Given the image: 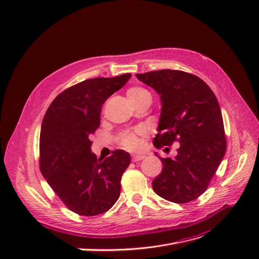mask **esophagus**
<instances>
[{"label":"esophagus","mask_w":259,"mask_h":259,"mask_svg":"<svg viewBox=\"0 0 259 259\" xmlns=\"http://www.w3.org/2000/svg\"><path fill=\"white\" fill-rule=\"evenodd\" d=\"M144 158H145L144 154H138V153L132 154V161H140V160H142Z\"/></svg>","instance_id":"obj_1"}]
</instances>
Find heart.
<instances>
[{"label": "heart", "mask_w": 259, "mask_h": 259, "mask_svg": "<svg viewBox=\"0 0 259 259\" xmlns=\"http://www.w3.org/2000/svg\"><path fill=\"white\" fill-rule=\"evenodd\" d=\"M127 98L129 102L134 105L140 101H143L147 98H151V94L147 89L141 87V86H133L128 88L126 91ZM144 130L141 128H138L134 131H125L122 132L118 137V144L120 147L127 150H135L140 146V137L144 135Z\"/></svg>", "instance_id": "heart-1"}]
</instances>
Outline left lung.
Instances as JSON below:
<instances>
[{
  "mask_svg": "<svg viewBox=\"0 0 259 259\" xmlns=\"http://www.w3.org/2000/svg\"><path fill=\"white\" fill-rule=\"evenodd\" d=\"M135 75L160 95L161 112L154 147L171 146L175 141L181 145L174 158L160 157L164 167L152 182L154 192L176 203L194 200L209 187L227 148L215 94L201 78L181 70Z\"/></svg>",
  "mask_w": 259,
  "mask_h": 259,
  "instance_id": "1",
  "label": "left lung"
}]
</instances>
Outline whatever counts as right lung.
<instances>
[{"label": "right lung", "instance_id": "obj_1", "mask_svg": "<svg viewBox=\"0 0 259 259\" xmlns=\"http://www.w3.org/2000/svg\"><path fill=\"white\" fill-rule=\"evenodd\" d=\"M131 73L80 81L60 93L45 113L39 134V169L72 212L94 216L119 197L120 179L130 154L115 150L105 159L91 152L90 137L101 124L102 106Z\"/></svg>", "mask_w": 259, "mask_h": 259}]
</instances>
